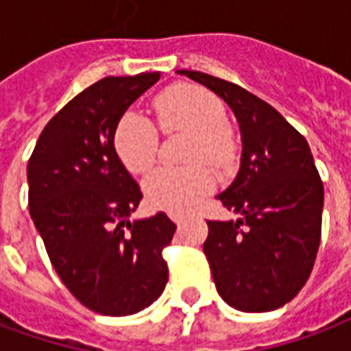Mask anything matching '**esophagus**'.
Wrapping results in <instances>:
<instances>
[{
    "label": "esophagus",
    "instance_id": "34e87169",
    "mask_svg": "<svg viewBox=\"0 0 351 351\" xmlns=\"http://www.w3.org/2000/svg\"><path fill=\"white\" fill-rule=\"evenodd\" d=\"M170 219H172L176 224H181L183 222V215H179V213H170Z\"/></svg>",
    "mask_w": 351,
    "mask_h": 351
}]
</instances>
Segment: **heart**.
I'll use <instances>...</instances> for the list:
<instances>
[{"instance_id":"b5f03b06","label":"heart","mask_w":351,"mask_h":351,"mask_svg":"<svg viewBox=\"0 0 351 351\" xmlns=\"http://www.w3.org/2000/svg\"><path fill=\"white\" fill-rule=\"evenodd\" d=\"M158 127L166 134L191 132L189 160H209L217 168L234 162L237 140L226 123L224 104L209 89L196 84H176L157 95L153 102ZM157 127L138 112H127L114 132V147L123 166L132 173H144L157 160ZM215 178L209 166L158 168L145 179L144 191L153 207L170 213H185L213 189Z\"/></svg>"}]
</instances>
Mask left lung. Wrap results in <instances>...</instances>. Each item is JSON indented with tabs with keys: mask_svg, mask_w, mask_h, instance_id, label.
I'll return each instance as SVG.
<instances>
[{
	"mask_svg": "<svg viewBox=\"0 0 351 351\" xmlns=\"http://www.w3.org/2000/svg\"><path fill=\"white\" fill-rule=\"evenodd\" d=\"M228 102L239 121L241 168L219 194L237 221H207L204 243L221 298L243 312L290 303L314 267L322 237L324 183L311 147L271 104L234 82L178 71Z\"/></svg>",
	"mask_w": 351,
	"mask_h": 351,
	"instance_id": "1",
	"label": "left lung"
}]
</instances>
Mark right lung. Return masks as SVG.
Returning <instances> with one entry per match:
<instances>
[{
    "label": "right lung",
    "instance_id": "add662e5",
    "mask_svg": "<svg viewBox=\"0 0 351 351\" xmlns=\"http://www.w3.org/2000/svg\"><path fill=\"white\" fill-rule=\"evenodd\" d=\"M158 73L108 76L46 123L27 162L29 215L61 282L104 316L149 306L168 282L162 250L176 232L166 213L129 221L142 200L114 147L121 116Z\"/></svg>",
    "mask_w": 351,
    "mask_h": 351
}]
</instances>
